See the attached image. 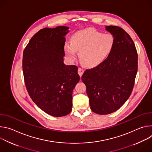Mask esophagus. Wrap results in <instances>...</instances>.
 <instances>
[{"label": "esophagus", "mask_w": 152, "mask_h": 152, "mask_svg": "<svg viewBox=\"0 0 152 152\" xmlns=\"http://www.w3.org/2000/svg\"><path fill=\"white\" fill-rule=\"evenodd\" d=\"M77 72H78V74L79 75V76L81 77L82 75H83V72H84V70H83V69H82V68L79 67V69H78V70H77Z\"/></svg>", "instance_id": "obj_1"}]
</instances>
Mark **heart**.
<instances>
[{
  "instance_id": "heart-1",
  "label": "heart",
  "mask_w": 152,
  "mask_h": 152,
  "mask_svg": "<svg viewBox=\"0 0 152 152\" xmlns=\"http://www.w3.org/2000/svg\"><path fill=\"white\" fill-rule=\"evenodd\" d=\"M72 43L64 46L66 54L74 60L79 52L80 62L87 67H95L102 63L111 53L114 44V38L110 34H103L93 28L83 29L72 37Z\"/></svg>"
}]
</instances>
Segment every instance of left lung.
Returning a JSON list of instances; mask_svg holds the SVG:
<instances>
[{"mask_svg":"<svg viewBox=\"0 0 152 152\" xmlns=\"http://www.w3.org/2000/svg\"><path fill=\"white\" fill-rule=\"evenodd\" d=\"M114 44L107 58L82 76L93 112L106 115L120 108L131 96L137 73L138 53L134 42L122 28L106 27Z\"/></svg>","mask_w":152,"mask_h":152,"instance_id":"left-lung-1","label":"left lung"}]
</instances>
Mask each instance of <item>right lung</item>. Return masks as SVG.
I'll list each match as a JSON object with an SVG mask.
<instances>
[{
  "label": "right lung",
  "mask_w": 152,
  "mask_h": 152,
  "mask_svg": "<svg viewBox=\"0 0 152 152\" xmlns=\"http://www.w3.org/2000/svg\"><path fill=\"white\" fill-rule=\"evenodd\" d=\"M69 28L61 26L39 30L23 54V73L29 95L41 110L54 117L71 113L73 90L80 79L77 67L64 63Z\"/></svg>",
  "instance_id": "right-lung-1"
}]
</instances>
